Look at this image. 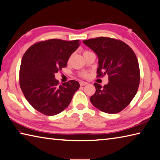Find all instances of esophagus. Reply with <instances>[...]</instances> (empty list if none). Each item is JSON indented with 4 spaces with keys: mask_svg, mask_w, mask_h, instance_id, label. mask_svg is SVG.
<instances>
[{
    "mask_svg": "<svg viewBox=\"0 0 160 160\" xmlns=\"http://www.w3.org/2000/svg\"><path fill=\"white\" fill-rule=\"evenodd\" d=\"M87 84H88V83L86 82H83V81H81V82H80V86H84V85H87Z\"/></svg>",
    "mask_w": 160,
    "mask_h": 160,
    "instance_id": "esophagus-1",
    "label": "esophagus"
}]
</instances>
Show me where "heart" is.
<instances>
[{
  "label": "heart",
  "mask_w": 160,
  "mask_h": 160,
  "mask_svg": "<svg viewBox=\"0 0 160 160\" xmlns=\"http://www.w3.org/2000/svg\"><path fill=\"white\" fill-rule=\"evenodd\" d=\"M88 52H89V51H84L83 52V54H84V55L86 54V53ZM80 76L84 77V78H86V77H87V76H88V73H87V72H82V73H80Z\"/></svg>",
  "instance_id": "b5f03b06"
}]
</instances>
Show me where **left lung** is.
<instances>
[{
  "instance_id": "1",
  "label": "left lung",
  "mask_w": 160,
  "mask_h": 160,
  "mask_svg": "<svg viewBox=\"0 0 160 160\" xmlns=\"http://www.w3.org/2000/svg\"><path fill=\"white\" fill-rule=\"evenodd\" d=\"M83 43L98 56L97 77L109 76L108 83L103 87L93 84L96 92L91 96V102L105 113H118L130 104L138 90L140 71L136 55L126 43L109 37Z\"/></svg>"
}]
</instances>
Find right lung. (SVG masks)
<instances>
[{"label": "right lung", "instance_id": "obj_1", "mask_svg": "<svg viewBox=\"0 0 160 160\" xmlns=\"http://www.w3.org/2000/svg\"><path fill=\"white\" fill-rule=\"evenodd\" d=\"M80 44V40L52 39L34 43L24 53L19 84L25 98L36 110L54 116L70 104L80 84L69 80L59 85L55 73L67 67L68 58Z\"/></svg>", "mask_w": 160, "mask_h": 160}]
</instances>
